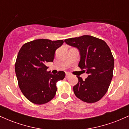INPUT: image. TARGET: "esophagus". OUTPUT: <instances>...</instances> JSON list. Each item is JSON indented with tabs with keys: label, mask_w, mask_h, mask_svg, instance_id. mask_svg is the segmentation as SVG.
<instances>
[{
	"label": "esophagus",
	"mask_w": 129,
	"mask_h": 129,
	"mask_svg": "<svg viewBox=\"0 0 129 129\" xmlns=\"http://www.w3.org/2000/svg\"><path fill=\"white\" fill-rule=\"evenodd\" d=\"M70 76V74H69V73H66V78H68Z\"/></svg>",
	"instance_id": "34e87169"
}]
</instances>
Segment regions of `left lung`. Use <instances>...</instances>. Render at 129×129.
<instances>
[{"label":"left lung","instance_id":"8db88e82","mask_svg":"<svg viewBox=\"0 0 129 129\" xmlns=\"http://www.w3.org/2000/svg\"><path fill=\"white\" fill-rule=\"evenodd\" d=\"M64 42L79 50L78 66L88 74L84 81L78 76V84L73 87L75 94L86 103L98 101L107 91L113 78L114 59L110 48L103 40L88 35Z\"/></svg>","mask_w":129,"mask_h":129}]
</instances>
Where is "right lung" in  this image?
<instances>
[{
  "label": "right lung",
  "instance_id": "add662e5",
  "mask_svg": "<svg viewBox=\"0 0 129 129\" xmlns=\"http://www.w3.org/2000/svg\"><path fill=\"white\" fill-rule=\"evenodd\" d=\"M63 41L36 39L22 45L15 63V72L20 90L29 101L44 104L55 96L56 82L65 78L60 71L56 75L47 72V62H53L56 50Z\"/></svg>",
  "mask_w": 129,
  "mask_h": 129
}]
</instances>
